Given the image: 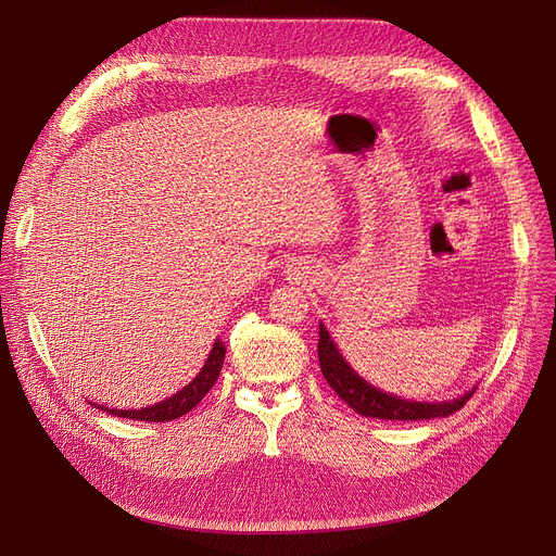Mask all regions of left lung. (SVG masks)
<instances>
[{
	"label": "left lung",
	"mask_w": 556,
	"mask_h": 556,
	"mask_svg": "<svg viewBox=\"0 0 556 556\" xmlns=\"http://www.w3.org/2000/svg\"><path fill=\"white\" fill-rule=\"evenodd\" d=\"M317 358H319V367H323L327 383L336 390V394L349 407H352V410H356L363 417L390 419V421H424V419H434V417H448V415L462 410L464 403L469 401L476 392V388H473L453 401H442V403H426L424 401L421 403V401H405V399L392 396L378 388H371L365 378H361L342 358V354L338 352V346L331 340L325 325H319Z\"/></svg>",
	"instance_id": "obj_1"
}]
</instances>
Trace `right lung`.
I'll use <instances>...</instances> for the list:
<instances>
[{"label":"right lung","mask_w":556,"mask_h":556,"mask_svg":"<svg viewBox=\"0 0 556 556\" xmlns=\"http://www.w3.org/2000/svg\"><path fill=\"white\" fill-rule=\"evenodd\" d=\"M223 361H225V342L220 338H216L207 363H204V367L198 371L193 381L187 388H182L178 394H173L170 399H164L162 403L141 407V410H108V407H103V405H97V407H101V410H105L110 415L124 417V419L153 421V424L173 421V419L187 415L189 410H193V407L204 399V394L214 388L216 378L220 374V367H223Z\"/></svg>","instance_id":"right-lung-1"}]
</instances>
